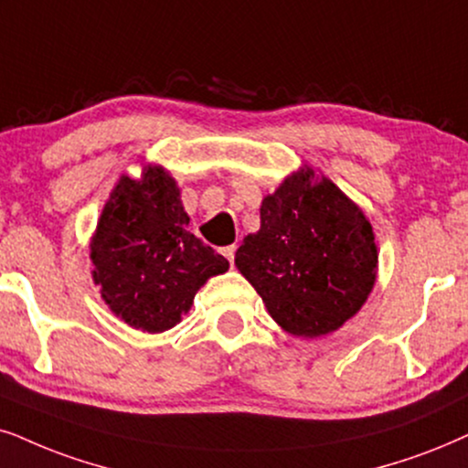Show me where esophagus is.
<instances>
[{
	"label": "esophagus",
	"mask_w": 468,
	"mask_h": 468,
	"mask_svg": "<svg viewBox=\"0 0 468 468\" xmlns=\"http://www.w3.org/2000/svg\"><path fill=\"white\" fill-rule=\"evenodd\" d=\"M235 250H238V248H235V246H227V248H222V254H224V257L229 259V263H230V265H233V261H235Z\"/></svg>",
	"instance_id": "1"
}]
</instances>
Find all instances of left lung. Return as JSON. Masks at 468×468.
<instances>
[{
  "mask_svg": "<svg viewBox=\"0 0 468 468\" xmlns=\"http://www.w3.org/2000/svg\"><path fill=\"white\" fill-rule=\"evenodd\" d=\"M300 170L261 203V229L246 235L235 265L268 313L295 336L343 326L374 289L378 250L363 211L326 176Z\"/></svg>",
  "mask_w": 468,
  "mask_h": 468,
  "instance_id": "1",
  "label": "left lung"
}]
</instances>
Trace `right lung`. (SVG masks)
Returning a JSON list of instances; mask_svg holds the SVG:
<instances>
[{"instance_id": "obj_1", "label": "right lung", "mask_w": 468, "mask_h": 468, "mask_svg": "<svg viewBox=\"0 0 468 468\" xmlns=\"http://www.w3.org/2000/svg\"><path fill=\"white\" fill-rule=\"evenodd\" d=\"M179 187L164 168L142 179L121 176L90 244L92 278L125 324L164 333L190 311L207 278L229 261L187 230Z\"/></svg>"}]
</instances>
